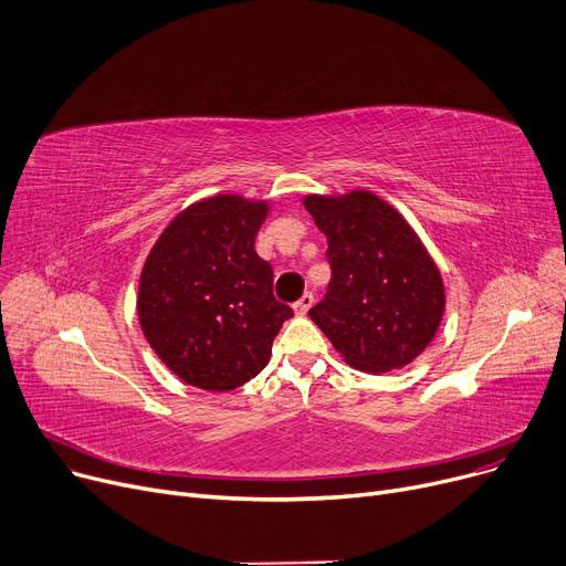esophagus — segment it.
Wrapping results in <instances>:
<instances>
[{"label":"esophagus","instance_id":"esophagus-1","mask_svg":"<svg viewBox=\"0 0 566 566\" xmlns=\"http://www.w3.org/2000/svg\"><path fill=\"white\" fill-rule=\"evenodd\" d=\"M312 305H314V293H310V291H307V293H303V295H301V301L293 305V310H295V314L305 316V314L310 312V307H312Z\"/></svg>","mask_w":566,"mask_h":566}]
</instances>
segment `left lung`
<instances>
[{
    "label": "left lung",
    "mask_w": 566,
    "mask_h": 566,
    "mask_svg": "<svg viewBox=\"0 0 566 566\" xmlns=\"http://www.w3.org/2000/svg\"><path fill=\"white\" fill-rule=\"evenodd\" d=\"M328 238L333 280L312 321L360 371H390L431 344L442 312V277L418 233L380 197H305Z\"/></svg>",
    "instance_id": "1"
}]
</instances>
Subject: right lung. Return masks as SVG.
<instances>
[{"label": "right lung", "mask_w": 566, "mask_h": 566, "mask_svg": "<svg viewBox=\"0 0 566 566\" xmlns=\"http://www.w3.org/2000/svg\"><path fill=\"white\" fill-rule=\"evenodd\" d=\"M265 201L218 195L163 231L139 277L137 314L158 358L201 390L241 388L271 360L293 310L273 295V268L254 250Z\"/></svg>", "instance_id": "right-lung-1"}]
</instances>
